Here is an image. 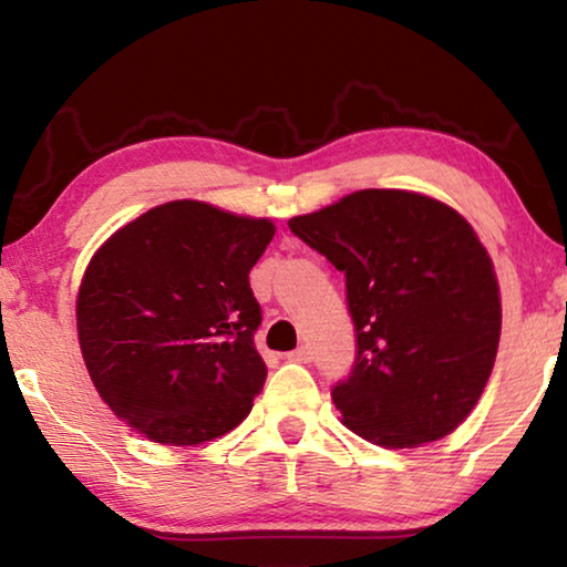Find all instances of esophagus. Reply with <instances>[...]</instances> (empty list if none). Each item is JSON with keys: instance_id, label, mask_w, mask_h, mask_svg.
<instances>
[{"instance_id": "1", "label": "esophagus", "mask_w": 567, "mask_h": 567, "mask_svg": "<svg viewBox=\"0 0 567 567\" xmlns=\"http://www.w3.org/2000/svg\"><path fill=\"white\" fill-rule=\"evenodd\" d=\"M287 360H290V362H310L312 360V350L307 348V344H302V348L287 352Z\"/></svg>"}]
</instances>
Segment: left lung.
I'll use <instances>...</instances> for the list:
<instances>
[{
	"mask_svg": "<svg viewBox=\"0 0 567 567\" xmlns=\"http://www.w3.org/2000/svg\"><path fill=\"white\" fill-rule=\"evenodd\" d=\"M287 225L344 275L354 362L332 388L344 425L385 447L453 433L501 340V290L473 227L402 189L352 192Z\"/></svg>",
	"mask_w": 567,
	"mask_h": 567,
	"instance_id": "1",
	"label": "left lung"
}]
</instances>
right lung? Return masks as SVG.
<instances>
[{"label":"right lung","mask_w":567,"mask_h":567,"mask_svg":"<svg viewBox=\"0 0 567 567\" xmlns=\"http://www.w3.org/2000/svg\"><path fill=\"white\" fill-rule=\"evenodd\" d=\"M272 235L270 219L177 199L97 249L76 332L114 415L162 445H199L247 417L267 378L249 270Z\"/></svg>","instance_id":"1"}]
</instances>
